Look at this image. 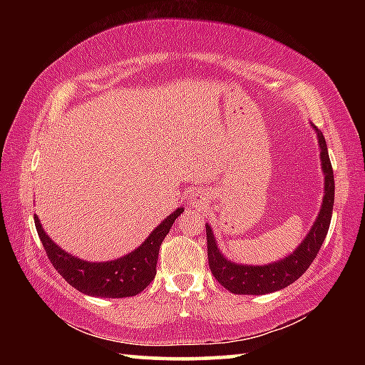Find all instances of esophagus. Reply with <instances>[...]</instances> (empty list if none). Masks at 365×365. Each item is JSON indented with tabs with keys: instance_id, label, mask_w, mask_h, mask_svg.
<instances>
[{
	"instance_id": "34e87169",
	"label": "esophagus",
	"mask_w": 365,
	"mask_h": 365,
	"mask_svg": "<svg viewBox=\"0 0 365 365\" xmlns=\"http://www.w3.org/2000/svg\"><path fill=\"white\" fill-rule=\"evenodd\" d=\"M190 205L193 206V207H196V209L202 207V206H205V196L200 195V193L191 195V196H190Z\"/></svg>"
}]
</instances>
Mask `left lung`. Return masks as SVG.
<instances>
[{"label":"left lung","mask_w":365,"mask_h":365,"mask_svg":"<svg viewBox=\"0 0 365 365\" xmlns=\"http://www.w3.org/2000/svg\"><path fill=\"white\" fill-rule=\"evenodd\" d=\"M316 128V127H314ZM317 132L319 146H320V160H322V172L325 175L324 200L320 206V212L311 230L302 240L301 245L292 255L280 259L277 262L265 265H246L228 261L217 248L211 225H206V240H207V259L209 267L222 287L235 294H265L274 293L279 289L287 288L296 282L309 269L314 259L319 255L320 246L329 232L333 201H335V178H333V169L327 151V143L322 132Z\"/></svg>","instance_id":"obj_1"}]
</instances>
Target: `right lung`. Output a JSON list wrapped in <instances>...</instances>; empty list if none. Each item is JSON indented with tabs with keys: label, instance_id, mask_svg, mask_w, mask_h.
Instances as JSON below:
<instances>
[{
	"label": "right lung",
	"instance_id": "add662e5",
	"mask_svg": "<svg viewBox=\"0 0 365 365\" xmlns=\"http://www.w3.org/2000/svg\"><path fill=\"white\" fill-rule=\"evenodd\" d=\"M183 207L168 215L137 250L108 262H88L61 250L43 230L35 215V227L46 256L59 275L80 293L101 298H127L143 292L156 277L159 248Z\"/></svg>",
	"mask_w": 365,
	"mask_h": 365
}]
</instances>
